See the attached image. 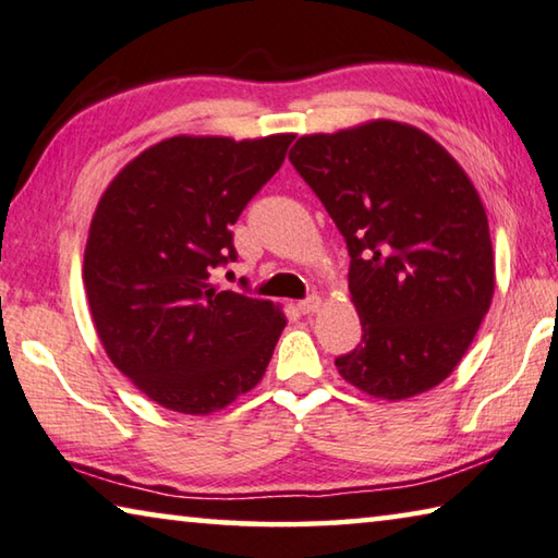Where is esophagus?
<instances>
[{
	"label": "esophagus",
	"mask_w": 558,
	"mask_h": 558,
	"mask_svg": "<svg viewBox=\"0 0 558 558\" xmlns=\"http://www.w3.org/2000/svg\"><path fill=\"white\" fill-rule=\"evenodd\" d=\"M322 296H308V299H304V301H299V312L301 314H316L318 308H322Z\"/></svg>",
	"instance_id": "1"
}]
</instances>
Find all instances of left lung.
<instances>
[{
	"label": "left lung",
	"mask_w": 558,
	"mask_h": 558,
	"mask_svg": "<svg viewBox=\"0 0 558 558\" xmlns=\"http://www.w3.org/2000/svg\"><path fill=\"white\" fill-rule=\"evenodd\" d=\"M351 254L363 339L341 378L403 400L450 376L495 294L485 205L468 172L415 125L368 121L301 135L289 153Z\"/></svg>",
	"instance_id": "8db88e82"
}]
</instances>
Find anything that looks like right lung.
Segmentation results:
<instances>
[{
	"label": "right lung",
	"instance_id": "obj_1",
	"mask_svg": "<svg viewBox=\"0 0 558 558\" xmlns=\"http://www.w3.org/2000/svg\"><path fill=\"white\" fill-rule=\"evenodd\" d=\"M291 133L254 141L172 135L100 195L84 284L108 359L155 403L209 415L252 390L287 326L277 304L219 291L230 227L281 168Z\"/></svg>",
	"mask_w": 558,
	"mask_h": 558
}]
</instances>
